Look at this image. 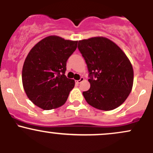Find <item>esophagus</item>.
Masks as SVG:
<instances>
[{
    "label": "esophagus",
    "instance_id": "1",
    "mask_svg": "<svg viewBox=\"0 0 153 153\" xmlns=\"http://www.w3.org/2000/svg\"><path fill=\"white\" fill-rule=\"evenodd\" d=\"M83 80H84V78H82V77H81V78L79 79V80H76V81H75V82H76L77 84H79V83H80V82H81L83 81Z\"/></svg>",
    "mask_w": 153,
    "mask_h": 153
}]
</instances>
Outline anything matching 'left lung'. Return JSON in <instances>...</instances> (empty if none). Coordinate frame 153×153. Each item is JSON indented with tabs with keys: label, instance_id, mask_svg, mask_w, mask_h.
I'll return each instance as SVG.
<instances>
[{
	"label": "left lung",
	"instance_id": "left-lung-1",
	"mask_svg": "<svg viewBox=\"0 0 153 153\" xmlns=\"http://www.w3.org/2000/svg\"><path fill=\"white\" fill-rule=\"evenodd\" d=\"M78 48L86 62L91 87L82 92L88 104L100 110L119 107L130 94L134 72L127 55L105 37L78 42Z\"/></svg>",
	"mask_w": 153,
	"mask_h": 153
}]
</instances>
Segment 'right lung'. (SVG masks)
Returning a JSON list of instances; mask_svg holds the SVG:
<instances>
[{
  "label": "right lung",
  "instance_id": "right-lung-1",
  "mask_svg": "<svg viewBox=\"0 0 153 153\" xmlns=\"http://www.w3.org/2000/svg\"><path fill=\"white\" fill-rule=\"evenodd\" d=\"M78 41L50 36L39 42L24 61L22 82L28 98L44 110L58 108L66 102L75 86L65 75L66 63Z\"/></svg>",
  "mask_w": 153,
  "mask_h": 153
}]
</instances>
